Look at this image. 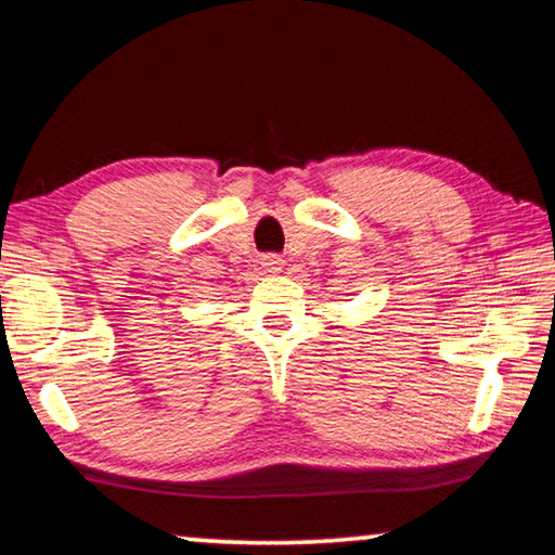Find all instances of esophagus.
<instances>
[{
	"mask_svg": "<svg viewBox=\"0 0 555 555\" xmlns=\"http://www.w3.org/2000/svg\"><path fill=\"white\" fill-rule=\"evenodd\" d=\"M261 264H264V269H267V271H279V269H281V264H284V261H281V257L271 255V257H267L264 261H261Z\"/></svg>",
	"mask_w": 555,
	"mask_h": 555,
	"instance_id": "esophagus-1",
	"label": "esophagus"
}]
</instances>
